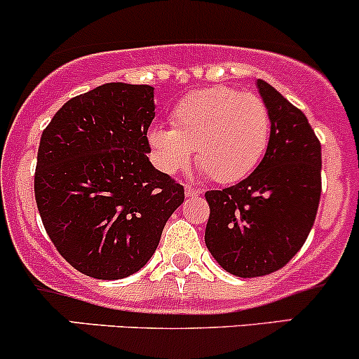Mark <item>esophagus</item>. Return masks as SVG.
I'll list each match as a JSON object with an SVG mask.
<instances>
[{
	"label": "esophagus",
	"mask_w": 359,
	"mask_h": 359,
	"mask_svg": "<svg viewBox=\"0 0 359 359\" xmlns=\"http://www.w3.org/2000/svg\"><path fill=\"white\" fill-rule=\"evenodd\" d=\"M186 196L187 198H196V196H201V189L194 186H186Z\"/></svg>",
	"instance_id": "esophagus-1"
}]
</instances>
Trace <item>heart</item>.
<instances>
[{"instance_id": "1", "label": "heart", "mask_w": 359, "mask_h": 359, "mask_svg": "<svg viewBox=\"0 0 359 359\" xmlns=\"http://www.w3.org/2000/svg\"><path fill=\"white\" fill-rule=\"evenodd\" d=\"M172 129H149L148 144L156 167L167 175L187 168L192 149L206 175L235 184L257 168L271 137L264 102L228 86L189 93L172 110Z\"/></svg>"}]
</instances>
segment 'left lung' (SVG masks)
Listing matches in <instances>:
<instances>
[{
    "mask_svg": "<svg viewBox=\"0 0 359 359\" xmlns=\"http://www.w3.org/2000/svg\"><path fill=\"white\" fill-rule=\"evenodd\" d=\"M271 116L266 155L242 182L208 191V250L226 273L257 278L281 269L312 230L322 191V149L300 109L257 80Z\"/></svg>",
    "mask_w": 359,
    "mask_h": 359,
    "instance_id": "1",
    "label": "left lung"
}]
</instances>
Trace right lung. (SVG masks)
Listing matches in <instances>:
<instances>
[{"instance_id": "right-lung-1", "label": "right lung", "mask_w": 359, "mask_h": 359, "mask_svg": "<svg viewBox=\"0 0 359 359\" xmlns=\"http://www.w3.org/2000/svg\"><path fill=\"white\" fill-rule=\"evenodd\" d=\"M149 85L105 83L66 102L44 129L35 201L62 257L95 279L137 273L158 247L184 187L148 158Z\"/></svg>"}]
</instances>
